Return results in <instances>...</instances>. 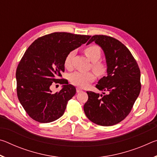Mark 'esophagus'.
<instances>
[{
    "instance_id": "1",
    "label": "esophagus",
    "mask_w": 157,
    "mask_h": 157,
    "mask_svg": "<svg viewBox=\"0 0 157 157\" xmlns=\"http://www.w3.org/2000/svg\"><path fill=\"white\" fill-rule=\"evenodd\" d=\"M76 91H77V93H79V92L82 91V89H80V88H79V87H78V88L76 89Z\"/></svg>"
}]
</instances>
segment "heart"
I'll use <instances>...</instances> for the list:
<instances>
[{
	"mask_svg": "<svg viewBox=\"0 0 157 157\" xmlns=\"http://www.w3.org/2000/svg\"><path fill=\"white\" fill-rule=\"evenodd\" d=\"M84 52L89 60L93 62L91 66L93 71L98 75H102L106 72L107 67L104 63L99 61L102 55L100 47L97 45H91L85 48ZM74 55L75 50H72L66 55L64 60V66L66 68L71 69L72 68V60ZM94 79L95 75L93 72H75L71 74L69 77L71 83L79 87H84Z\"/></svg>",
	"mask_w": 157,
	"mask_h": 157,
	"instance_id": "b5f03b06",
	"label": "heart"
}]
</instances>
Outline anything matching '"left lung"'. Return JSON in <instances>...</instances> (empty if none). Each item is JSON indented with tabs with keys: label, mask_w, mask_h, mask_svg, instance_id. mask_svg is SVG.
<instances>
[{
	"label": "left lung",
	"mask_w": 157,
	"mask_h": 157,
	"mask_svg": "<svg viewBox=\"0 0 157 157\" xmlns=\"http://www.w3.org/2000/svg\"><path fill=\"white\" fill-rule=\"evenodd\" d=\"M93 41L102 48L107 64V76L100 79L95 87L107 94L86 91L89 98L84 111L87 118L98 125H114L129 115L139 96L140 68L131 52L118 39L94 35L87 45Z\"/></svg>",
	"instance_id": "1"
}]
</instances>
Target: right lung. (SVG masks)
I'll use <instances>...</instances> for the list:
<instances>
[{
	"label": "right lung",
	"mask_w": 157,
	"mask_h": 157,
	"mask_svg": "<svg viewBox=\"0 0 157 157\" xmlns=\"http://www.w3.org/2000/svg\"><path fill=\"white\" fill-rule=\"evenodd\" d=\"M91 36L53 33L36 39L26 50L16 72L17 96L28 116L39 123L55 121L64 113L66 105L76 93L75 87L62 78L64 60L72 50ZM63 84L52 93V83Z\"/></svg>",
	"instance_id": "obj_1"
}]
</instances>
